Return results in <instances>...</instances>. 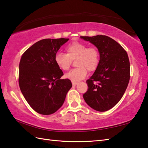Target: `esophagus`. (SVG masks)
I'll return each instance as SVG.
<instances>
[{
  "label": "esophagus",
  "instance_id": "obj_1",
  "mask_svg": "<svg viewBox=\"0 0 148 148\" xmlns=\"http://www.w3.org/2000/svg\"><path fill=\"white\" fill-rule=\"evenodd\" d=\"M72 85H73V86H76L77 84V82H72Z\"/></svg>",
  "mask_w": 148,
  "mask_h": 148
}]
</instances>
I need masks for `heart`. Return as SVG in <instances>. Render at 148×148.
Listing matches in <instances>:
<instances>
[{
  "label": "heart",
  "instance_id": "heart-1",
  "mask_svg": "<svg viewBox=\"0 0 148 148\" xmlns=\"http://www.w3.org/2000/svg\"><path fill=\"white\" fill-rule=\"evenodd\" d=\"M66 54L58 52L54 56L56 65L62 71L69 70L71 61L74 60L77 68L71 70L65 74V77L72 82H77L87 76V70L95 71L100 63V53L95 47H88L83 42L74 41L67 45Z\"/></svg>",
  "mask_w": 148,
  "mask_h": 148
}]
</instances>
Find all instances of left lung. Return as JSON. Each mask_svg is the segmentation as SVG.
<instances>
[{
	"mask_svg": "<svg viewBox=\"0 0 148 148\" xmlns=\"http://www.w3.org/2000/svg\"><path fill=\"white\" fill-rule=\"evenodd\" d=\"M80 37L95 45L100 53V63L87 81L88 90L83 98L96 111H108L122 98L130 82V63L127 53L120 44L108 36Z\"/></svg>",
	"mask_w": 148,
	"mask_h": 148,
	"instance_id": "left-lung-1",
	"label": "left lung"
}]
</instances>
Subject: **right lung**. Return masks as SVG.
I'll return each instance as SVG.
<instances>
[{
    "label": "right lung",
    "instance_id": "add662e5",
    "mask_svg": "<svg viewBox=\"0 0 148 148\" xmlns=\"http://www.w3.org/2000/svg\"><path fill=\"white\" fill-rule=\"evenodd\" d=\"M69 39H45L26 50L19 63L18 83L24 97L34 111L48 115L62 106L72 87L69 79H61L63 71L54 56Z\"/></svg>",
    "mask_w": 148,
    "mask_h": 148
}]
</instances>
